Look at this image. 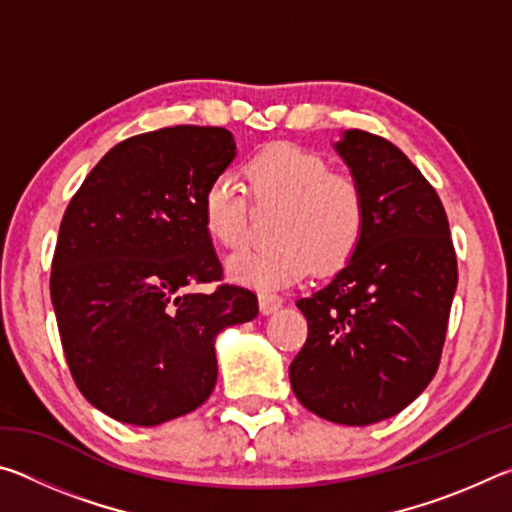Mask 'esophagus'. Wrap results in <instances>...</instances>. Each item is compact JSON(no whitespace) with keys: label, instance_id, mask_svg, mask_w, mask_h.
<instances>
[{"label":"esophagus","instance_id":"34e87169","mask_svg":"<svg viewBox=\"0 0 512 512\" xmlns=\"http://www.w3.org/2000/svg\"><path fill=\"white\" fill-rule=\"evenodd\" d=\"M282 296H277L273 291H259V309H262V314H273L282 307Z\"/></svg>","mask_w":512,"mask_h":512}]
</instances>
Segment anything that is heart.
Wrapping results in <instances>:
<instances>
[{"instance_id": "b5f03b06", "label": "heart", "mask_w": 512, "mask_h": 512, "mask_svg": "<svg viewBox=\"0 0 512 512\" xmlns=\"http://www.w3.org/2000/svg\"><path fill=\"white\" fill-rule=\"evenodd\" d=\"M250 196L280 205L271 225L273 244L246 248L228 259L232 280L259 289L287 287L314 266L336 271L357 253L368 223L361 183L332 171L323 155L277 142L244 162ZM203 228L214 244L237 248L246 239L248 198L232 176L212 178L201 194Z\"/></svg>"}]
</instances>
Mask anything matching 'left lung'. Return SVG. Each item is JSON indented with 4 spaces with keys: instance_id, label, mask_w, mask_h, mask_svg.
<instances>
[{
    "instance_id": "8db88e82",
    "label": "left lung",
    "mask_w": 512,
    "mask_h": 512,
    "mask_svg": "<svg viewBox=\"0 0 512 512\" xmlns=\"http://www.w3.org/2000/svg\"><path fill=\"white\" fill-rule=\"evenodd\" d=\"M334 149L366 194V235L327 287L296 302L309 334L289 379L311 413L366 427L436 375L458 266L436 189L395 144L345 131Z\"/></svg>"
}]
</instances>
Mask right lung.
Wrapping results in <instances>:
<instances>
[{
  "label": "right lung",
  "mask_w": 512,
  "mask_h": 512,
  "mask_svg": "<svg viewBox=\"0 0 512 512\" xmlns=\"http://www.w3.org/2000/svg\"><path fill=\"white\" fill-rule=\"evenodd\" d=\"M232 133L169 126L119 142L60 221L51 302L69 372L110 418L155 427L201 406L216 384L214 339L253 320V291L223 268L201 194L235 160Z\"/></svg>",
  "instance_id": "right-lung-1"
}]
</instances>
